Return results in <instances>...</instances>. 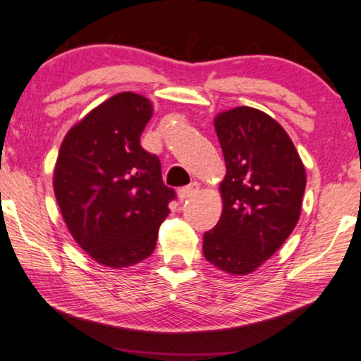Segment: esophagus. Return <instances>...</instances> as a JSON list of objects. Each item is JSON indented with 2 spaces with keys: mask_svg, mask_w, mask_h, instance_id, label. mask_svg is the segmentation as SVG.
Returning a JSON list of instances; mask_svg holds the SVG:
<instances>
[{
  "mask_svg": "<svg viewBox=\"0 0 361 361\" xmlns=\"http://www.w3.org/2000/svg\"><path fill=\"white\" fill-rule=\"evenodd\" d=\"M197 191H200V185H197L196 181L195 183H190V185L185 186V188H181V190L178 191V197H180L181 201L183 200H188V197L195 196Z\"/></svg>",
  "mask_w": 361,
  "mask_h": 361,
  "instance_id": "1",
  "label": "esophagus"
}]
</instances>
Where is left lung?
<instances>
[{
	"label": "left lung",
	"instance_id": "8db88e82",
	"mask_svg": "<svg viewBox=\"0 0 361 361\" xmlns=\"http://www.w3.org/2000/svg\"><path fill=\"white\" fill-rule=\"evenodd\" d=\"M226 160L222 216L204 232L206 260L231 275H248L268 260L298 224L306 170L280 124L240 106L214 121Z\"/></svg>",
	"mask_w": 361,
	"mask_h": 361
}]
</instances>
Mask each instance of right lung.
<instances>
[{
    "label": "right lung",
    "instance_id": "1",
    "mask_svg": "<svg viewBox=\"0 0 361 361\" xmlns=\"http://www.w3.org/2000/svg\"><path fill=\"white\" fill-rule=\"evenodd\" d=\"M152 118L144 96L119 93L65 135L54 190L70 233L101 265L126 268L152 255L173 188L159 157L140 145Z\"/></svg>",
    "mask_w": 361,
    "mask_h": 361
}]
</instances>
